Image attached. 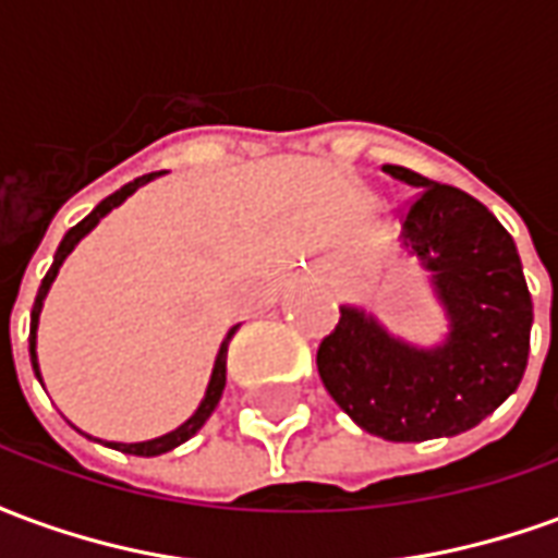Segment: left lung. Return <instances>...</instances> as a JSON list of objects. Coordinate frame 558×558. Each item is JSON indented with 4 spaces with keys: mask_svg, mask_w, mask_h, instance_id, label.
I'll return each instance as SVG.
<instances>
[{
    "mask_svg": "<svg viewBox=\"0 0 558 558\" xmlns=\"http://www.w3.org/2000/svg\"><path fill=\"white\" fill-rule=\"evenodd\" d=\"M383 170L418 187L403 247L430 271L448 316L439 347L388 335L362 307H340L316 350L323 386L362 430L388 442L457 436L511 398L529 362L532 295L514 239L475 196L407 167Z\"/></svg>",
    "mask_w": 558,
    "mask_h": 558,
    "instance_id": "left-lung-1",
    "label": "left lung"
}]
</instances>
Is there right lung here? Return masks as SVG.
<instances>
[{"label": "right lung", "mask_w": 558, "mask_h": 558, "mask_svg": "<svg viewBox=\"0 0 558 558\" xmlns=\"http://www.w3.org/2000/svg\"><path fill=\"white\" fill-rule=\"evenodd\" d=\"M158 172H148V175H140V179H134V182H128L125 187H119L116 194H110L107 199H101L98 206L92 208L86 218L80 220L77 227H71V230L65 232V239H62V244H59V251H56L53 256V266H50V271L44 275L41 287H38V299H35V304H32V326H29V355H32V367H35V376L41 379V371H38V352H35V338H38V316H41V307H44V299H47V292H50V283L56 280V275H59V266L65 263V256L77 247V242L86 235V232H92L95 227H98V220L107 218L110 211H113L116 206H122L128 196L134 194L137 187H143L146 182H151ZM239 331V326H232L230 331H227V338H223V343H220L218 350V359H215V367H211V379H208V388H206V398H203V403L196 407V412L191 415V418L184 421L182 427H175V430L163 433V436H158V439H148V442H110V448H116V451H125V454H137V457H158V454H167V451H172L175 445L187 442L191 436H194L203 424L208 421V415L215 412V407H218L220 395H223V386H227V347H230L232 335Z\"/></svg>", "instance_id": "add662e5"}]
</instances>
